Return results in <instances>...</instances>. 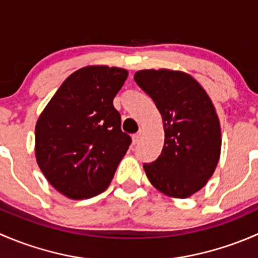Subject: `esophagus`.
Instances as JSON below:
<instances>
[{"label":"esophagus","mask_w":258,"mask_h":258,"mask_svg":"<svg viewBox=\"0 0 258 258\" xmlns=\"http://www.w3.org/2000/svg\"><path fill=\"white\" fill-rule=\"evenodd\" d=\"M141 136H142L141 132H137V134H135L134 136H132V141H134L135 145H137L140 141H141Z\"/></svg>","instance_id":"obj_1"}]
</instances>
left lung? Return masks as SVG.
Listing matches in <instances>:
<instances>
[{
  "mask_svg": "<svg viewBox=\"0 0 258 258\" xmlns=\"http://www.w3.org/2000/svg\"><path fill=\"white\" fill-rule=\"evenodd\" d=\"M134 79L153 100L165 127L162 152L145 163L146 175L163 194L186 199L207 183L220 158L215 107L201 85L183 72L144 70Z\"/></svg>",
  "mask_w": 258,
  "mask_h": 258,
  "instance_id": "8db88e82",
  "label": "left lung"
}]
</instances>
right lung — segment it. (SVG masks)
Segmentation results:
<instances>
[{"label": "right lung", "instance_id": "1", "mask_svg": "<svg viewBox=\"0 0 258 258\" xmlns=\"http://www.w3.org/2000/svg\"><path fill=\"white\" fill-rule=\"evenodd\" d=\"M117 67L88 66L57 90L36 124V158L47 181L72 200L107 188L132 140L113 98L127 79Z\"/></svg>", "mask_w": 258, "mask_h": 258}]
</instances>
